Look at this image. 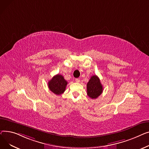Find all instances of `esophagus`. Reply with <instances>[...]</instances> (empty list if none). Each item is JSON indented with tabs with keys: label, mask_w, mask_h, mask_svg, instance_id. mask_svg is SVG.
I'll return each instance as SVG.
<instances>
[{
	"label": "esophagus",
	"mask_w": 149,
	"mask_h": 149,
	"mask_svg": "<svg viewBox=\"0 0 149 149\" xmlns=\"http://www.w3.org/2000/svg\"><path fill=\"white\" fill-rule=\"evenodd\" d=\"M75 81H76V82H80V81H81V80H80V79H79V78H77V79H75Z\"/></svg>",
	"instance_id": "1"
}]
</instances>
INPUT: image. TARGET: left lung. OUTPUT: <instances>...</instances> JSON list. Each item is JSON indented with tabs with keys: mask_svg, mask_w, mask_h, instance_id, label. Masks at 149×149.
<instances>
[{
	"mask_svg": "<svg viewBox=\"0 0 149 149\" xmlns=\"http://www.w3.org/2000/svg\"><path fill=\"white\" fill-rule=\"evenodd\" d=\"M87 94L92 99L97 98L103 92V86L100 79L96 75L91 77L86 85Z\"/></svg>",
	"mask_w": 149,
	"mask_h": 149,
	"instance_id": "left-lung-1",
	"label": "left lung"
}]
</instances>
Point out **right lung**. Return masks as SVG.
Returning <instances> with one entry per match:
<instances>
[{
  "label": "right lung",
  "mask_w": 149,
  "mask_h": 149,
  "mask_svg": "<svg viewBox=\"0 0 149 149\" xmlns=\"http://www.w3.org/2000/svg\"><path fill=\"white\" fill-rule=\"evenodd\" d=\"M67 85V82L64 77L59 74L54 76L48 82L49 90L56 95L63 94L65 90Z\"/></svg>",
  "instance_id": "add662e5"
}]
</instances>
